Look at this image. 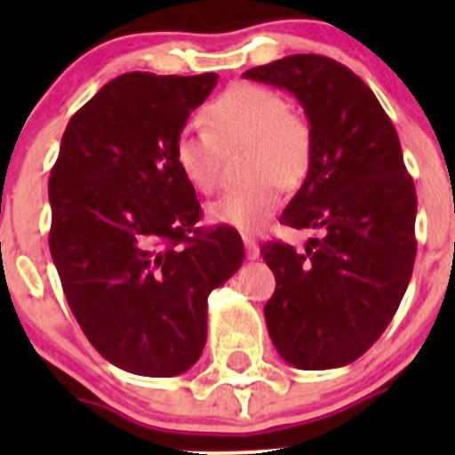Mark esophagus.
I'll return each mask as SVG.
<instances>
[{
	"mask_svg": "<svg viewBox=\"0 0 455 455\" xmlns=\"http://www.w3.org/2000/svg\"><path fill=\"white\" fill-rule=\"evenodd\" d=\"M242 240H244L246 257H249V259H257V257H259V244L255 242V237L242 235Z\"/></svg>",
	"mask_w": 455,
	"mask_h": 455,
	"instance_id": "34e87169",
	"label": "esophagus"
}]
</instances>
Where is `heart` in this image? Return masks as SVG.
<instances>
[{"instance_id":"obj_1","label":"heart","mask_w":455,"mask_h":455,"mask_svg":"<svg viewBox=\"0 0 455 455\" xmlns=\"http://www.w3.org/2000/svg\"><path fill=\"white\" fill-rule=\"evenodd\" d=\"M204 125L187 127L176 140L182 176L202 194L215 191L224 154L249 149L251 185L231 189L209 204L211 222L257 231L282 204V187L295 189L313 164V136L277 92L235 85L204 108Z\"/></svg>"}]
</instances>
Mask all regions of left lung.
I'll return each instance as SVG.
<instances>
[{"label": "left lung", "mask_w": 455, "mask_h": 455, "mask_svg": "<svg viewBox=\"0 0 455 455\" xmlns=\"http://www.w3.org/2000/svg\"><path fill=\"white\" fill-rule=\"evenodd\" d=\"M244 79L288 90L304 108L313 164L279 222L316 228L304 253L261 246L275 273L266 325L279 356L299 370L352 363L401 306L416 257V189L379 99L350 68L292 54Z\"/></svg>", "instance_id": "8db88e82"}]
</instances>
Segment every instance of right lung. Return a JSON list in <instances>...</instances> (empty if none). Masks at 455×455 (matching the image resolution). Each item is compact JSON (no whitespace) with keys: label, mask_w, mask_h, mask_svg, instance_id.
<instances>
[{"label":"right lung","mask_w":455,"mask_h":455,"mask_svg":"<svg viewBox=\"0 0 455 455\" xmlns=\"http://www.w3.org/2000/svg\"><path fill=\"white\" fill-rule=\"evenodd\" d=\"M218 75L127 72L70 118L50 172V253L87 341L116 368L178 376L206 343V299L244 259L235 228L196 227L176 163Z\"/></svg>","instance_id":"right-lung-1"}]
</instances>
